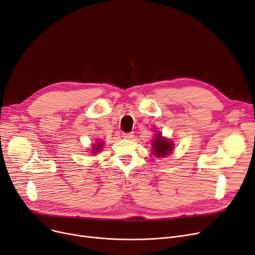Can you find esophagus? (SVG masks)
Masks as SVG:
<instances>
[{"label": "esophagus", "instance_id": "esophagus-1", "mask_svg": "<svg viewBox=\"0 0 255 255\" xmlns=\"http://www.w3.org/2000/svg\"><path fill=\"white\" fill-rule=\"evenodd\" d=\"M122 136H123V138H125V139H131V138H133L134 134L132 133V132H129V133H123L122 134Z\"/></svg>", "mask_w": 255, "mask_h": 255}]
</instances>
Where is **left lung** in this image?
I'll return each mask as SVG.
<instances>
[{"label":"left lung","instance_id":"left-lung-1","mask_svg":"<svg viewBox=\"0 0 255 255\" xmlns=\"http://www.w3.org/2000/svg\"><path fill=\"white\" fill-rule=\"evenodd\" d=\"M174 149V143L171 139L165 138L161 135V133H157L155 135L152 141V152L156 157H164L168 156L172 153Z\"/></svg>","mask_w":255,"mask_h":255}]
</instances>
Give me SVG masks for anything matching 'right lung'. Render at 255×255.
<instances>
[{
  "label": "right lung",
  "instance_id": "obj_1",
  "mask_svg": "<svg viewBox=\"0 0 255 255\" xmlns=\"http://www.w3.org/2000/svg\"><path fill=\"white\" fill-rule=\"evenodd\" d=\"M102 148H103V141H97V143L94 145L92 151H94V153H97V152H100Z\"/></svg>",
  "mask_w": 255,
  "mask_h": 255
}]
</instances>
